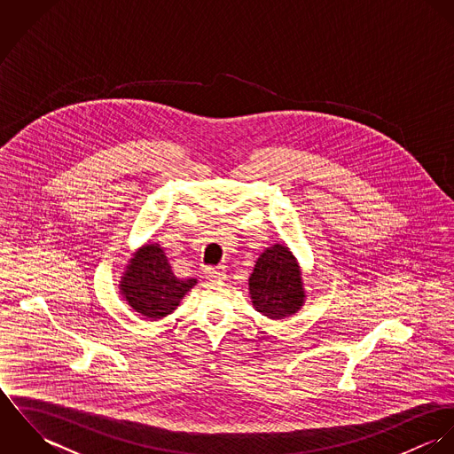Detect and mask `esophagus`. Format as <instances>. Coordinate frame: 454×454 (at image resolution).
Returning <instances> with one entry per match:
<instances>
[{"label":"esophagus","mask_w":454,"mask_h":454,"mask_svg":"<svg viewBox=\"0 0 454 454\" xmlns=\"http://www.w3.org/2000/svg\"><path fill=\"white\" fill-rule=\"evenodd\" d=\"M204 276L211 281H216V279H223L227 274H225V267H206Z\"/></svg>","instance_id":"34e87169"}]
</instances>
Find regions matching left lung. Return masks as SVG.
<instances>
[{"mask_svg": "<svg viewBox=\"0 0 454 454\" xmlns=\"http://www.w3.org/2000/svg\"><path fill=\"white\" fill-rule=\"evenodd\" d=\"M254 308L270 320L295 315L306 299L297 259L283 245H272L257 259L248 279Z\"/></svg>", "mask_w": 454, "mask_h": 454, "instance_id": "obj_1", "label": "left lung"}]
</instances>
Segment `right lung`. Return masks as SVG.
<instances>
[{"instance_id": "right-lung-1", "label": "right lung", "mask_w": 454, "mask_h": 454, "mask_svg": "<svg viewBox=\"0 0 454 454\" xmlns=\"http://www.w3.org/2000/svg\"><path fill=\"white\" fill-rule=\"evenodd\" d=\"M197 279H180L157 243L141 247L126 265L121 278V292L130 308L148 320L171 315Z\"/></svg>"}]
</instances>
